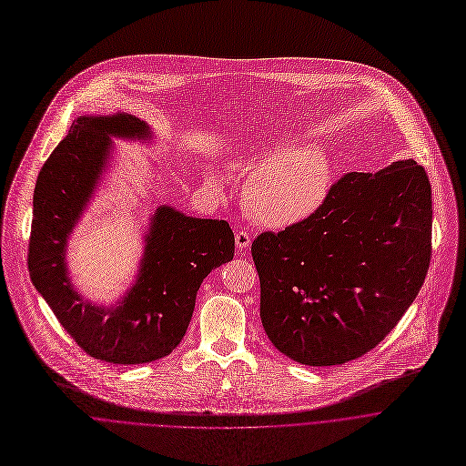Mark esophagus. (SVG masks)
<instances>
[{"mask_svg": "<svg viewBox=\"0 0 466 466\" xmlns=\"http://www.w3.org/2000/svg\"><path fill=\"white\" fill-rule=\"evenodd\" d=\"M235 244H237V249H238V251L248 249L249 244H251L249 233H248V231H237V235H235Z\"/></svg>", "mask_w": 466, "mask_h": 466, "instance_id": "34e87169", "label": "esophagus"}]
</instances>
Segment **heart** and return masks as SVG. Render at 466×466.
Returning <instances> with one entry per match:
<instances>
[{"label":"heart","mask_w":466,"mask_h":466,"mask_svg":"<svg viewBox=\"0 0 466 466\" xmlns=\"http://www.w3.org/2000/svg\"><path fill=\"white\" fill-rule=\"evenodd\" d=\"M244 206L262 226L283 229L310 218L332 189V165L318 147H273L249 165ZM215 189L220 179L211 177Z\"/></svg>","instance_id":"heart-1"}]
</instances>
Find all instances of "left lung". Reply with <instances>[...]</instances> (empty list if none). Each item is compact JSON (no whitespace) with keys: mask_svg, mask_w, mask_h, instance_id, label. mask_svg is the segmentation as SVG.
I'll return each instance as SVG.
<instances>
[{"mask_svg":"<svg viewBox=\"0 0 466 466\" xmlns=\"http://www.w3.org/2000/svg\"><path fill=\"white\" fill-rule=\"evenodd\" d=\"M260 321L312 367L375 349L415 301L431 257V185L413 157L350 172L310 218L251 244Z\"/></svg>","mask_w":466,"mask_h":466,"instance_id":"1","label":"left lung"}]
</instances>
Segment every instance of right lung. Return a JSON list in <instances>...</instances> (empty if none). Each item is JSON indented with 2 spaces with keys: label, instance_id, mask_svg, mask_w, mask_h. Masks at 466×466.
Returning a JSON list of instances; mask_svg holds the SVG:
<instances>
[{
  "label": "right lung",
  "instance_id": "obj_1",
  "mask_svg": "<svg viewBox=\"0 0 466 466\" xmlns=\"http://www.w3.org/2000/svg\"><path fill=\"white\" fill-rule=\"evenodd\" d=\"M114 139L152 143V128L125 112L80 116L44 163L33 198L31 281L60 325L89 356L147 363L170 354L187 332L204 279L235 253L226 220L197 218L157 206L143 235L130 289L97 305L73 285L67 244L114 157Z\"/></svg>",
  "mask_w": 466,
  "mask_h": 466
}]
</instances>
